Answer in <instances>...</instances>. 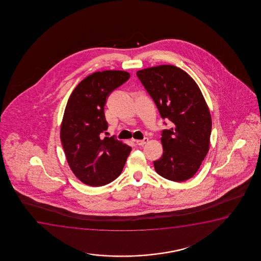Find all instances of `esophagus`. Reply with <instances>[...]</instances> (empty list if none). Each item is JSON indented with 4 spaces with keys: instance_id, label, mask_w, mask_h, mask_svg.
<instances>
[{
    "instance_id": "esophagus-1",
    "label": "esophagus",
    "mask_w": 261,
    "mask_h": 261,
    "mask_svg": "<svg viewBox=\"0 0 261 261\" xmlns=\"http://www.w3.org/2000/svg\"><path fill=\"white\" fill-rule=\"evenodd\" d=\"M148 141H149V139H148L147 137H145V138H143V140H137V141H136V144L139 145V146H143L145 143H148Z\"/></svg>"
}]
</instances>
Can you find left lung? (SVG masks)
<instances>
[{
    "instance_id": "1",
    "label": "left lung",
    "mask_w": 261,
    "mask_h": 261,
    "mask_svg": "<svg viewBox=\"0 0 261 261\" xmlns=\"http://www.w3.org/2000/svg\"><path fill=\"white\" fill-rule=\"evenodd\" d=\"M136 75L161 118L171 122V128L161 133L163 155L154 161L155 170L175 182L193 177L208 151L212 126L199 86L186 72L172 65L145 68Z\"/></svg>"
}]
</instances>
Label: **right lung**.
Instances as JSON below:
<instances>
[{
    "instance_id": "add662e5",
    "label": "right lung",
    "mask_w": 261,
    "mask_h": 261,
    "mask_svg": "<svg viewBox=\"0 0 261 261\" xmlns=\"http://www.w3.org/2000/svg\"><path fill=\"white\" fill-rule=\"evenodd\" d=\"M129 77V73L120 70L95 72L79 83L68 99L61 143L72 171L87 186H105L117 178L132 150L114 136L101 139L108 129L107 97Z\"/></svg>"
}]
</instances>
